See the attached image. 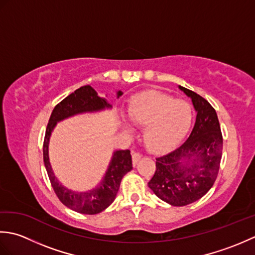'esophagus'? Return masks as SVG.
<instances>
[{
    "instance_id": "esophagus-1",
    "label": "esophagus",
    "mask_w": 255,
    "mask_h": 255,
    "mask_svg": "<svg viewBox=\"0 0 255 255\" xmlns=\"http://www.w3.org/2000/svg\"><path fill=\"white\" fill-rule=\"evenodd\" d=\"M140 158H141V154H140L139 152H134V151H132V164L133 165H136L138 163Z\"/></svg>"
}]
</instances>
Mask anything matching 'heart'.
Listing matches in <instances>:
<instances>
[{
  "mask_svg": "<svg viewBox=\"0 0 255 255\" xmlns=\"http://www.w3.org/2000/svg\"><path fill=\"white\" fill-rule=\"evenodd\" d=\"M129 119L145 127L144 142L152 151H166L175 147L191 129L194 112L189 103L162 93L134 96L128 107ZM129 132V128L126 127Z\"/></svg>",
  "mask_w": 255,
  "mask_h": 255,
  "instance_id": "1",
  "label": "heart"
}]
</instances>
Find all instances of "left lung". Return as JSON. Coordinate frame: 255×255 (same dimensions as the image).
<instances>
[{
	"label": "left lung",
	"mask_w": 255,
	"mask_h": 255,
	"mask_svg": "<svg viewBox=\"0 0 255 255\" xmlns=\"http://www.w3.org/2000/svg\"><path fill=\"white\" fill-rule=\"evenodd\" d=\"M178 88L192 99L196 122L185 142L155 159V173L148 185L165 203L185 206L213 187L223 154V134L217 113L208 101L186 88Z\"/></svg>",
	"instance_id": "1"
}]
</instances>
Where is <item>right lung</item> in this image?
Instances as JSON below:
<instances>
[{"label":"right lung","mask_w":255,"mask_h":255,"mask_svg":"<svg viewBox=\"0 0 255 255\" xmlns=\"http://www.w3.org/2000/svg\"><path fill=\"white\" fill-rule=\"evenodd\" d=\"M121 95H123V92L118 91L117 97ZM111 107L112 106L108 104L105 99L97 95L96 91L91 85H85L75 90L73 93L56 105L51 113L49 123L47 125L42 153H44V163L51 186L63 205L80 214H99L114 202L124 175L132 169L130 151L118 150L114 152L105 176L99 186L88 192H73L71 189L64 187L53 174L49 162V154H48L50 134L58 122L77 115V114L99 112L104 108Z\"/></svg>","instance_id":"1"}]
</instances>
